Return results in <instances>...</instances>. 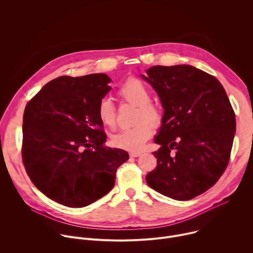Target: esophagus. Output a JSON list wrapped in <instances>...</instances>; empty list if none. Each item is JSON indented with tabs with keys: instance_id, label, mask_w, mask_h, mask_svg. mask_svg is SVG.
I'll return each mask as SVG.
<instances>
[{
	"instance_id": "34e87169",
	"label": "esophagus",
	"mask_w": 253,
	"mask_h": 253,
	"mask_svg": "<svg viewBox=\"0 0 253 253\" xmlns=\"http://www.w3.org/2000/svg\"><path fill=\"white\" fill-rule=\"evenodd\" d=\"M129 155H130V157H139L141 155V153L140 152H130Z\"/></svg>"
}]
</instances>
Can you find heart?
Instances as JSON below:
<instances>
[{"label": "heart", "mask_w": 253, "mask_h": 253, "mask_svg": "<svg viewBox=\"0 0 253 253\" xmlns=\"http://www.w3.org/2000/svg\"><path fill=\"white\" fill-rule=\"evenodd\" d=\"M119 96L127 103L137 106L134 127L123 130L112 137V143L118 148L136 152L143 148L144 144L151 137L153 126L161 124L163 114L160 108L151 102V91L140 79L129 78L118 91ZM100 121L110 129L116 127V108L110 98L103 97L97 106Z\"/></svg>", "instance_id": "b5f03b06"}]
</instances>
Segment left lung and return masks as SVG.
<instances>
[{
  "label": "left lung",
  "mask_w": 253,
  "mask_h": 253,
  "mask_svg": "<svg viewBox=\"0 0 253 253\" xmlns=\"http://www.w3.org/2000/svg\"><path fill=\"white\" fill-rule=\"evenodd\" d=\"M142 75L157 92L164 114L154 142L157 167L147 184L175 200L211 188L225 171L235 134V114L214 76L189 65L153 66Z\"/></svg>",
  "instance_id": "8db88e82"
}]
</instances>
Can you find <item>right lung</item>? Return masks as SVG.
Instances as JSON below:
<instances>
[{
	"instance_id": "add662e5",
	"label": "right lung",
	"mask_w": 253,
	"mask_h": 253,
	"mask_svg": "<svg viewBox=\"0 0 253 253\" xmlns=\"http://www.w3.org/2000/svg\"><path fill=\"white\" fill-rule=\"evenodd\" d=\"M106 74L61 76L26 105L22 158L33 184L68 207H84L109 192L129 154L105 146L97 106L110 91Z\"/></svg>"
}]
</instances>
